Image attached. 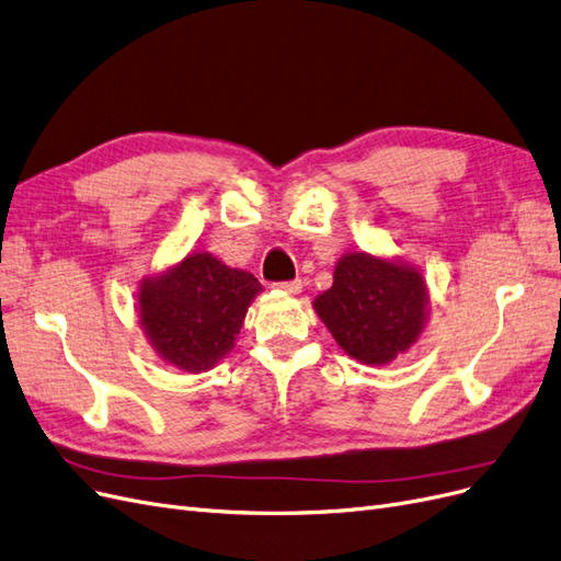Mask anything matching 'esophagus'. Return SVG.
<instances>
[{"label": "esophagus", "instance_id": "34e87169", "mask_svg": "<svg viewBox=\"0 0 561 561\" xmlns=\"http://www.w3.org/2000/svg\"><path fill=\"white\" fill-rule=\"evenodd\" d=\"M275 288H279V291H286V294L296 296V294H300L302 284H300V279H294V282H277V284H275Z\"/></svg>", "mask_w": 561, "mask_h": 561}]
</instances>
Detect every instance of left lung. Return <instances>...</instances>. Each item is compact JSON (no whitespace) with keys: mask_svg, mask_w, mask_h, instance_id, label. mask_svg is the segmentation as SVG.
I'll return each instance as SVG.
<instances>
[{"mask_svg":"<svg viewBox=\"0 0 561 561\" xmlns=\"http://www.w3.org/2000/svg\"><path fill=\"white\" fill-rule=\"evenodd\" d=\"M312 305L347 356L387 366L420 340L428 288L414 265L352 251L337 261L333 286Z\"/></svg>","mask_w":561,"mask_h":561,"instance_id":"8db88e82","label":"left lung"}]
</instances>
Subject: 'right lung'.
Segmentation results:
<instances>
[{
	"label": "right lung",
	"instance_id": "right-lung-1",
	"mask_svg": "<svg viewBox=\"0 0 561 561\" xmlns=\"http://www.w3.org/2000/svg\"><path fill=\"white\" fill-rule=\"evenodd\" d=\"M263 286L247 270L191 251L160 275L141 279L137 310L153 352L186 373H205L234 347L247 307Z\"/></svg>",
	"mask_w": 561,
	"mask_h": 561
}]
</instances>
